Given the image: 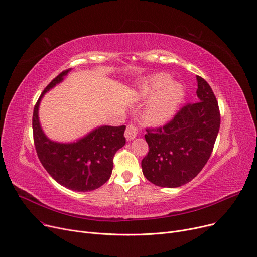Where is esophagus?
Wrapping results in <instances>:
<instances>
[{
    "label": "esophagus",
    "instance_id": "esophagus-1",
    "mask_svg": "<svg viewBox=\"0 0 257 257\" xmlns=\"http://www.w3.org/2000/svg\"><path fill=\"white\" fill-rule=\"evenodd\" d=\"M137 134H138V131L133 124H128L126 126L124 135H125V138H126L127 141H131L133 139H135L136 136H137Z\"/></svg>",
    "mask_w": 257,
    "mask_h": 257
}]
</instances>
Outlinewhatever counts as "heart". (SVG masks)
<instances>
[{"instance_id":"1","label":"heart","mask_w":257,"mask_h":257,"mask_svg":"<svg viewBox=\"0 0 257 257\" xmlns=\"http://www.w3.org/2000/svg\"><path fill=\"white\" fill-rule=\"evenodd\" d=\"M144 98H152L144 109V117L151 123L161 124L172 118L184 98V89L177 81H169L167 74H158L140 89Z\"/></svg>"}]
</instances>
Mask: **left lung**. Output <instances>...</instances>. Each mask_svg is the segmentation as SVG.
Here are the masks:
<instances>
[{
	"label": "left lung",
	"mask_w": 257,
	"mask_h": 257,
	"mask_svg": "<svg viewBox=\"0 0 257 257\" xmlns=\"http://www.w3.org/2000/svg\"><path fill=\"white\" fill-rule=\"evenodd\" d=\"M198 101L187 103L160 127L146 128L149 153L141 162L144 177L160 187L175 188L190 182L211 156L221 124L215 95L197 76Z\"/></svg>",
	"instance_id": "8db88e82"
}]
</instances>
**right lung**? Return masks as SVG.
<instances>
[{
	"label": "right lung",
	"instance_id": "1",
	"mask_svg": "<svg viewBox=\"0 0 257 257\" xmlns=\"http://www.w3.org/2000/svg\"><path fill=\"white\" fill-rule=\"evenodd\" d=\"M70 71H63L49 83L34 105L33 140L38 157L48 174L68 189L85 192L99 188L111 177L114 156L125 144V125H103L73 143L49 139L40 124V102L45 93L63 81Z\"/></svg>",
	"mask_w": 257,
	"mask_h": 257
}]
</instances>
